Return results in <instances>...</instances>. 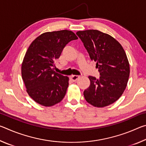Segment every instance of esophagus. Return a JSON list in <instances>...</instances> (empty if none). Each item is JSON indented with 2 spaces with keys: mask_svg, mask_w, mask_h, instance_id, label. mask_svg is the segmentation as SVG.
Returning a JSON list of instances; mask_svg holds the SVG:
<instances>
[{
  "mask_svg": "<svg viewBox=\"0 0 146 146\" xmlns=\"http://www.w3.org/2000/svg\"><path fill=\"white\" fill-rule=\"evenodd\" d=\"M80 78V76H78V75H71L70 76V79L73 82H75L78 80V79Z\"/></svg>",
  "mask_w": 146,
  "mask_h": 146,
  "instance_id": "34e87169",
  "label": "esophagus"
}]
</instances>
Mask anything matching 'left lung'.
I'll return each instance as SVG.
<instances>
[{
    "mask_svg": "<svg viewBox=\"0 0 146 146\" xmlns=\"http://www.w3.org/2000/svg\"><path fill=\"white\" fill-rule=\"evenodd\" d=\"M91 60L97 62L100 76H88L90 85L84 91L86 100L95 107L103 108L116 102L126 88L130 68L121 44L110 35L95 29L78 31Z\"/></svg>",
    "mask_w": 146,
    "mask_h": 146,
    "instance_id": "obj_1",
    "label": "left lung"
}]
</instances>
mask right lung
<instances>
[{"label":"right lung","instance_id":"1","mask_svg":"<svg viewBox=\"0 0 146 146\" xmlns=\"http://www.w3.org/2000/svg\"><path fill=\"white\" fill-rule=\"evenodd\" d=\"M78 37L66 30L46 32L32 42L24 56L22 78L35 102L51 107L61 102L69 86V77L54 71L55 61L68 42Z\"/></svg>","mask_w":146,"mask_h":146}]
</instances>
